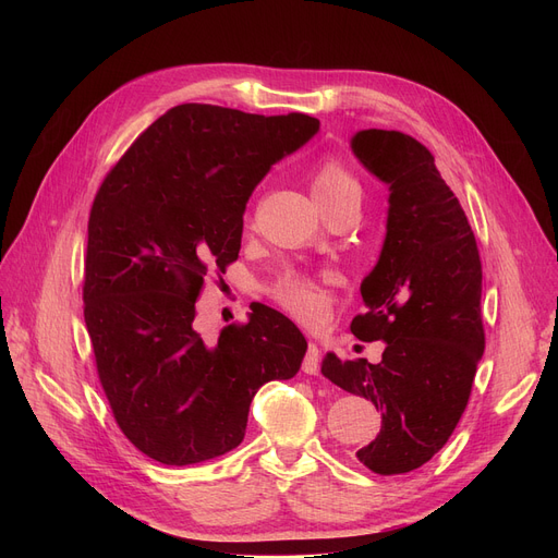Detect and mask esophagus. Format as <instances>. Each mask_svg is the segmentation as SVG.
Wrapping results in <instances>:
<instances>
[{
  "mask_svg": "<svg viewBox=\"0 0 558 558\" xmlns=\"http://www.w3.org/2000/svg\"><path fill=\"white\" fill-rule=\"evenodd\" d=\"M318 368H320V350L316 348V343H310L307 355L303 360V371L307 375H318Z\"/></svg>",
  "mask_w": 558,
  "mask_h": 558,
  "instance_id": "34e87169",
  "label": "esophagus"
}]
</instances>
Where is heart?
<instances>
[{"label":"heart","instance_id":"obj_1","mask_svg":"<svg viewBox=\"0 0 558 558\" xmlns=\"http://www.w3.org/2000/svg\"><path fill=\"white\" fill-rule=\"evenodd\" d=\"M310 190L324 213H328L339 203H360L362 196L360 181L335 158H326L324 162L316 165V169L310 175ZM269 296L291 318L301 320L305 326L318 324L332 303V294L328 287L303 271L282 274L269 287Z\"/></svg>","mask_w":558,"mask_h":558}]
</instances>
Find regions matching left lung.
I'll return each instance as SVG.
<instances>
[{
  "instance_id": "left-lung-1",
  "label": "left lung",
  "mask_w": 558,
  "mask_h": 558,
  "mask_svg": "<svg viewBox=\"0 0 558 558\" xmlns=\"http://www.w3.org/2000/svg\"><path fill=\"white\" fill-rule=\"evenodd\" d=\"M353 151L389 185L387 240L362 282L366 312L350 330L385 341L383 362L320 366L330 383L383 412L357 459L377 475L416 471L452 436L484 355L482 259L475 234L434 156L400 131H360Z\"/></svg>"
}]
</instances>
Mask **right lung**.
I'll list each match as a JSON object with an SVG mask.
<instances>
[{
    "label": "right lung",
    "instance_id": "1",
    "mask_svg": "<svg viewBox=\"0 0 558 558\" xmlns=\"http://www.w3.org/2000/svg\"><path fill=\"white\" fill-rule=\"evenodd\" d=\"M316 131L303 112L181 104L106 173L87 221L83 316L112 416L146 457L187 465L238 448L257 389L299 373L307 341L280 312L257 305L215 341L194 318L205 278L240 255L255 185Z\"/></svg>",
    "mask_w": 558,
    "mask_h": 558
}]
</instances>
